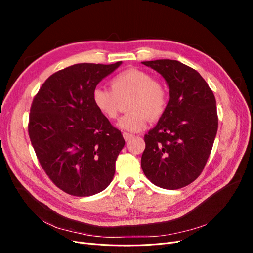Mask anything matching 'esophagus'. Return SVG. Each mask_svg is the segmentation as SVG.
I'll list each match as a JSON object with an SVG mask.
<instances>
[{
	"instance_id": "obj_1",
	"label": "esophagus",
	"mask_w": 253,
	"mask_h": 253,
	"mask_svg": "<svg viewBox=\"0 0 253 253\" xmlns=\"http://www.w3.org/2000/svg\"><path fill=\"white\" fill-rule=\"evenodd\" d=\"M122 136H124L125 140H126V141H127V140L131 139L134 135H133V134H131V133H126V132H125L124 134H122Z\"/></svg>"
}]
</instances>
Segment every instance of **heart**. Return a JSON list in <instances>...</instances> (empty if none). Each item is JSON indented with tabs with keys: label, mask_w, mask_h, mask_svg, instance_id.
<instances>
[{
	"label": "heart",
	"mask_w": 253,
	"mask_h": 253,
	"mask_svg": "<svg viewBox=\"0 0 253 253\" xmlns=\"http://www.w3.org/2000/svg\"><path fill=\"white\" fill-rule=\"evenodd\" d=\"M111 89L96 87L91 100L97 111L109 120L116 119L121 101L126 102L128 113L118 121V127L128 132H139L148 119L163 116L169 103V93L165 84L148 72L128 68L117 74L110 82Z\"/></svg>",
	"instance_id": "1"
}]
</instances>
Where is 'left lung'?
<instances>
[{
  "mask_svg": "<svg viewBox=\"0 0 253 253\" xmlns=\"http://www.w3.org/2000/svg\"><path fill=\"white\" fill-rule=\"evenodd\" d=\"M142 64L157 71L170 88L166 112L144 135L142 171L157 187L180 189L202 174L210 156L218 126L215 97L200 73L179 61Z\"/></svg>",
  "mask_w": 253,
  "mask_h": 253,
  "instance_id": "left-lung-1",
  "label": "left lung"
}]
</instances>
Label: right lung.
<instances>
[{"mask_svg":"<svg viewBox=\"0 0 253 253\" xmlns=\"http://www.w3.org/2000/svg\"><path fill=\"white\" fill-rule=\"evenodd\" d=\"M120 64L80 63L58 71L42 84L30 106L28 134L37 158L67 194L94 195L113 180L126 142L97 111L91 94Z\"/></svg>","mask_w":253,"mask_h":253,"instance_id":"right-lung-1","label":"right lung"}]
</instances>
